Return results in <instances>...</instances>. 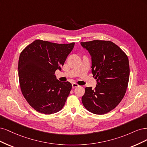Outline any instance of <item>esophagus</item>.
Wrapping results in <instances>:
<instances>
[{
    "mask_svg": "<svg viewBox=\"0 0 147 147\" xmlns=\"http://www.w3.org/2000/svg\"><path fill=\"white\" fill-rule=\"evenodd\" d=\"M72 87H73V88L77 87H79V85L76 83H73L72 84Z\"/></svg>",
    "mask_w": 147,
    "mask_h": 147,
    "instance_id": "esophagus-1",
    "label": "esophagus"
}]
</instances>
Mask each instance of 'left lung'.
<instances>
[{"instance_id":"8db88e82","label":"left lung","mask_w":147,"mask_h":147,"mask_svg":"<svg viewBox=\"0 0 147 147\" xmlns=\"http://www.w3.org/2000/svg\"><path fill=\"white\" fill-rule=\"evenodd\" d=\"M92 57V73L96 87H86L82 102L87 110L102 115L115 109L123 98L129 82L127 56L111 41L93 40L80 42Z\"/></svg>"}]
</instances>
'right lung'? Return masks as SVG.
<instances>
[{
  "mask_svg": "<svg viewBox=\"0 0 147 147\" xmlns=\"http://www.w3.org/2000/svg\"><path fill=\"white\" fill-rule=\"evenodd\" d=\"M74 42L58 44L36 40L26 47L18 61L19 81L21 92L29 105L44 114L60 111L72 88L69 82L56 79Z\"/></svg>",
  "mask_w": 147,
  "mask_h": 147,
  "instance_id": "add662e5",
  "label": "right lung"
}]
</instances>
